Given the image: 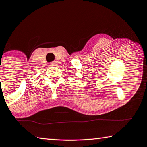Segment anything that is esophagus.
Masks as SVG:
<instances>
[{
  "label": "esophagus",
  "mask_w": 147,
  "mask_h": 147,
  "mask_svg": "<svg viewBox=\"0 0 147 147\" xmlns=\"http://www.w3.org/2000/svg\"><path fill=\"white\" fill-rule=\"evenodd\" d=\"M55 62H52L50 63V65H51V66H55Z\"/></svg>",
  "instance_id": "1"
}]
</instances>
